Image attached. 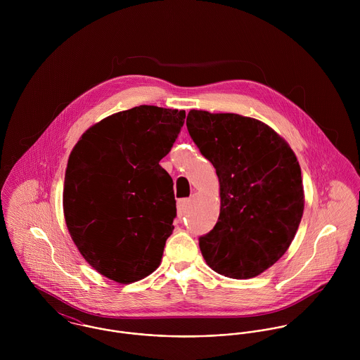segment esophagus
Here are the masks:
<instances>
[{
	"instance_id": "esophagus-1",
	"label": "esophagus",
	"mask_w": 360,
	"mask_h": 360,
	"mask_svg": "<svg viewBox=\"0 0 360 360\" xmlns=\"http://www.w3.org/2000/svg\"><path fill=\"white\" fill-rule=\"evenodd\" d=\"M188 202H190L188 200H180V201H179V204H177V213H179V217L184 216Z\"/></svg>"
}]
</instances>
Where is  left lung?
<instances>
[{
	"instance_id": "8db88e82",
	"label": "left lung",
	"mask_w": 360,
	"mask_h": 360,
	"mask_svg": "<svg viewBox=\"0 0 360 360\" xmlns=\"http://www.w3.org/2000/svg\"><path fill=\"white\" fill-rule=\"evenodd\" d=\"M187 129L220 184L217 223L200 237L202 257L221 276L257 277L285 254L302 219L305 197L297 156L254 117L193 109Z\"/></svg>"
}]
</instances>
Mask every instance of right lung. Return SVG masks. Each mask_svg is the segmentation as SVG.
I'll use <instances>...</instances> for the list:
<instances>
[{
	"instance_id": "obj_1",
	"label": "right lung",
	"mask_w": 360,
	"mask_h": 360,
	"mask_svg": "<svg viewBox=\"0 0 360 360\" xmlns=\"http://www.w3.org/2000/svg\"><path fill=\"white\" fill-rule=\"evenodd\" d=\"M186 110L140 105L91 126L72 150L63 213L83 257L105 277L130 284L159 266L176 217L173 180L159 165Z\"/></svg>"
}]
</instances>
